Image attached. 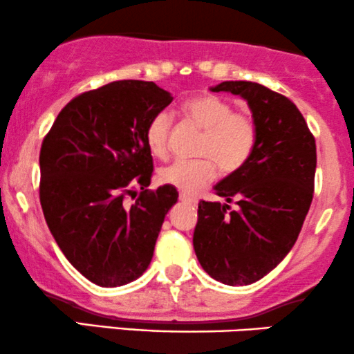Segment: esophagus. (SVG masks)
Masks as SVG:
<instances>
[{"instance_id":"34e87169","label":"esophagus","mask_w":354,"mask_h":354,"mask_svg":"<svg viewBox=\"0 0 354 354\" xmlns=\"http://www.w3.org/2000/svg\"><path fill=\"white\" fill-rule=\"evenodd\" d=\"M180 199L183 203H189V204H198V199L196 198H193V196H188V194H185V193H181L180 194Z\"/></svg>"}]
</instances>
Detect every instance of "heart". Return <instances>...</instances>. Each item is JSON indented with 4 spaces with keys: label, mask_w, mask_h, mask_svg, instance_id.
<instances>
[{
    "label": "heart",
    "mask_w": 354,
    "mask_h": 354,
    "mask_svg": "<svg viewBox=\"0 0 354 354\" xmlns=\"http://www.w3.org/2000/svg\"><path fill=\"white\" fill-rule=\"evenodd\" d=\"M181 112L191 123L203 130L198 155L203 158L174 163L160 169V181L185 194H194L214 181L221 171L234 173L242 168L257 143V125L245 112H236L227 100L216 95H199L181 105ZM171 115L160 110L148 120L145 140L153 155H168Z\"/></svg>",
    "instance_id": "b5f03b06"
}]
</instances>
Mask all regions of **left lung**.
<instances>
[{"instance_id": "obj_1", "label": "left lung", "mask_w": 354, "mask_h": 354, "mask_svg": "<svg viewBox=\"0 0 354 354\" xmlns=\"http://www.w3.org/2000/svg\"><path fill=\"white\" fill-rule=\"evenodd\" d=\"M212 92L244 97L257 125V143L242 168L216 185L229 204L199 201L193 245L212 279L257 282L290 252L310 209L317 145L288 97L249 80H225Z\"/></svg>"}]
</instances>
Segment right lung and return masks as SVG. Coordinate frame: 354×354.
<instances>
[{
  "label": "right lung",
  "instance_id": "obj_1",
  "mask_svg": "<svg viewBox=\"0 0 354 354\" xmlns=\"http://www.w3.org/2000/svg\"><path fill=\"white\" fill-rule=\"evenodd\" d=\"M171 100L155 82L115 80L74 97L42 140L46 223L67 261L100 287H120L148 269L178 199L169 185L148 189L153 158L145 140L148 120Z\"/></svg>",
  "mask_w": 354,
  "mask_h": 354
}]
</instances>
